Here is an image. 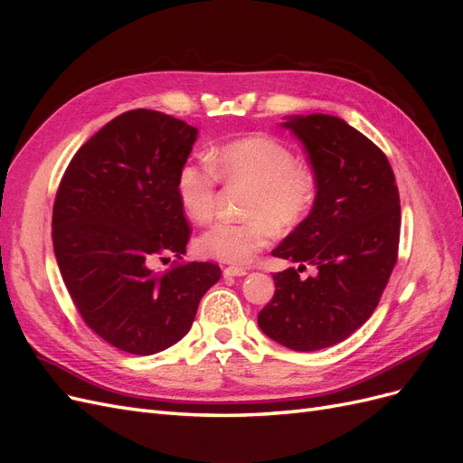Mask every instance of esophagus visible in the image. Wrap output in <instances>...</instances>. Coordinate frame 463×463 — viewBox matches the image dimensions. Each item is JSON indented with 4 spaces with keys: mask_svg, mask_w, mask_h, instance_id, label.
<instances>
[{
    "mask_svg": "<svg viewBox=\"0 0 463 463\" xmlns=\"http://www.w3.org/2000/svg\"><path fill=\"white\" fill-rule=\"evenodd\" d=\"M247 270L245 269H237V266H226L223 269V278H233V276H245Z\"/></svg>",
    "mask_w": 463,
    "mask_h": 463,
    "instance_id": "34e87169",
    "label": "esophagus"
}]
</instances>
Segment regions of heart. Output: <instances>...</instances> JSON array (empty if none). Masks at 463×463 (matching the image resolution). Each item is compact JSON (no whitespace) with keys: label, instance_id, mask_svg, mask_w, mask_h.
<instances>
[{"label":"heart","instance_id":"1","mask_svg":"<svg viewBox=\"0 0 463 463\" xmlns=\"http://www.w3.org/2000/svg\"><path fill=\"white\" fill-rule=\"evenodd\" d=\"M214 165L228 181L250 185L243 214L247 218L213 223L197 241L208 259L235 266L249 264L272 241L274 226L293 230L311 213L317 199V175L298 162L296 152L278 138L255 133L223 143L214 152ZM218 174L204 158L179 165L175 193L184 213L197 223L214 214Z\"/></svg>","mask_w":463,"mask_h":463}]
</instances>
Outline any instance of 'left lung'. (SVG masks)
Here are the masks:
<instances>
[{
    "instance_id": "1",
    "label": "left lung",
    "mask_w": 463,
    "mask_h": 463,
    "mask_svg": "<svg viewBox=\"0 0 463 463\" xmlns=\"http://www.w3.org/2000/svg\"><path fill=\"white\" fill-rule=\"evenodd\" d=\"M284 128L303 143L317 175L311 214L272 255L299 269L274 274L259 326L296 352H317L352 335L374 313L398 260L400 193L386 154L344 119L311 114ZM313 263L317 276L298 272Z\"/></svg>"
}]
</instances>
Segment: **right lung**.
<instances>
[{
    "label": "right lung",
    "mask_w": 463,
    "mask_h": 463,
    "mask_svg": "<svg viewBox=\"0 0 463 463\" xmlns=\"http://www.w3.org/2000/svg\"><path fill=\"white\" fill-rule=\"evenodd\" d=\"M197 129L154 109L111 119L69 162L55 193L53 253L85 325L114 347L152 355L189 332L222 272L184 262L189 223L175 175ZM172 252L164 273L147 264Z\"/></svg>",
    "instance_id": "add662e5"
}]
</instances>
